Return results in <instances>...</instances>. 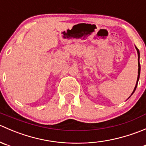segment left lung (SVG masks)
<instances>
[{
	"label": "left lung",
	"instance_id": "1",
	"mask_svg": "<svg viewBox=\"0 0 146 146\" xmlns=\"http://www.w3.org/2000/svg\"><path fill=\"white\" fill-rule=\"evenodd\" d=\"M135 47H136V51H137V53H138V78H137V81H136V86H135V88H134V90H133V92H132V93H131V95H133V92H135V90H136V87H137V85H138V80H139V78H140V73H141V65H140V62H139V59H140V51H139V50H138V48H137L136 46H135ZM131 96H130V97H131ZM130 97H129V98H130ZM129 98H128V99H129Z\"/></svg>",
	"mask_w": 146,
	"mask_h": 146
}]
</instances>
